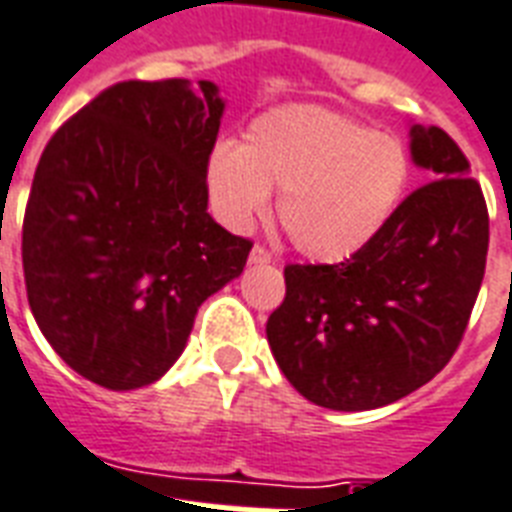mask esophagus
<instances>
[{
    "label": "esophagus",
    "mask_w": 512,
    "mask_h": 512,
    "mask_svg": "<svg viewBox=\"0 0 512 512\" xmlns=\"http://www.w3.org/2000/svg\"><path fill=\"white\" fill-rule=\"evenodd\" d=\"M272 261V253L267 248H261V245H253L251 256H248V264H269Z\"/></svg>",
    "instance_id": "esophagus-1"
}]
</instances>
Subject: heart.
Segmentation results:
<instances>
[{
  "mask_svg": "<svg viewBox=\"0 0 512 512\" xmlns=\"http://www.w3.org/2000/svg\"><path fill=\"white\" fill-rule=\"evenodd\" d=\"M411 178L406 144L390 133L315 106H283L245 130V144L213 146L205 184L213 213L232 232L277 219L312 261L363 251L398 211Z\"/></svg>",
  "mask_w": 512,
  "mask_h": 512,
  "instance_id": "1",
  "label": "heart"
}]
</instances>
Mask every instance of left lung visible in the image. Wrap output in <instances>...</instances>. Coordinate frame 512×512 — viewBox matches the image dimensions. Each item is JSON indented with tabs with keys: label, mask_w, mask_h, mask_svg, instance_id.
<instances>
[{
	"label": "left lung",
	"mask_w": 512,
	"mask_h": 512,
	"mask_svg": "<svg viewBox=\"0 0 512 512\" xmlns=\"http://www.w3.org/2000/svg\"><path fill=\"white\" fill-rule=\"evenodd\" d=\"M408 149L430 184L342 264H288L267 320L285 379L323 408L371 411L430 382L481 291L489 213L470 162L433 125H408Z\"/></svg>",
	"instance_id": "8db88e82"
}]
</instances>
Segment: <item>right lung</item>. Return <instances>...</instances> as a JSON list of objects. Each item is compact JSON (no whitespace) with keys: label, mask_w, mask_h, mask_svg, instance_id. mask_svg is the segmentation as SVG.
<instances>
[{"label":"right lung","mask_w":512,"mask_h":512,"mask_svg":"<svg viewBox=\"0 0 512 512\" xmlns=\"http://www.w3.org/2000/svg\"><path fill=\"white\" fill-rule=\"evenodd\" d=\"M224 109L208 79L120 82L42 152L23 219L31 312L50 347L106 390L168 374L202 301L248 261L251 243L208 213Z\"/></svg>","instance_id":"right-lung-1"}]
</instances>
